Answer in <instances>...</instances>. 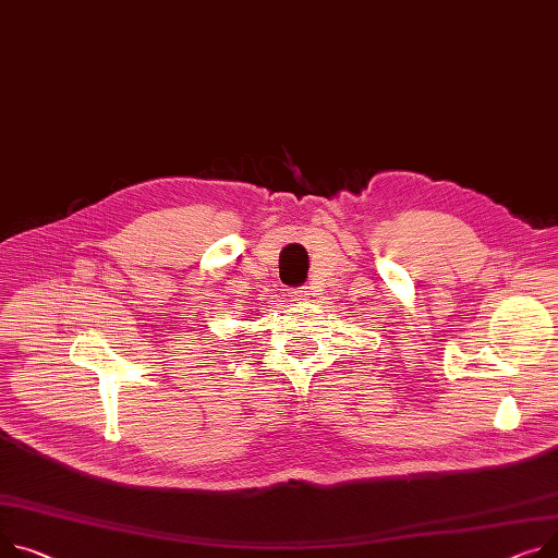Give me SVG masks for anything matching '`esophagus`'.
Segmentation results:
<instances>
[{
  "mask_svg": "<svg viewBox=\"0 0 558 558\" xmlns=\"http://www.w3.org/2000/svg\"><path fill=\"white\" fill-rule=\"evenodd\" d=\"M289 295L293 301H307L310 299V287H295V289H289Z\"/></svg>",
  "mask_w": 558,
  "mask_h": 558,
  "instance_id": "esophagus-1",
  "label": "esophagus"
}]
</instances>
